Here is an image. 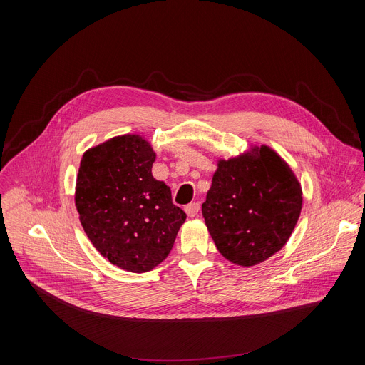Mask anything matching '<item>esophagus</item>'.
I'll return each mask as SVG.
<instances>
[{
    "instance_id": "esophagus-1",
    "label": "esophagus",
    "mask_w": 365,
    "mask_h": 365,
    "mask_svg": "<svg viewBox=\"0 0 365 365\" xmlns=\"http://www.w3.org/2000/svg\"><path fill=\"white\" fill-rule=\"evenodd\" d=\"M199 210H200V205L197 203V202H193V203H189V205H186L185 206V212L187 214V217H196L197 215V212H199Z\"/></svg>"
}]
</instances>
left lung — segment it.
Masks as SVG:
<instances>
[{
	"label": "left lung",
	"mask_w": 365,
	"mask_h": 365,
	"mask_svg": "<svg viewBox=\"0 0 365 365\" xmlns=\"http://www.w3.org/2000/svg\"><path fill=\"white\" fill-rule=\"evenodd\" d=\"M302 210V189L292 169L267 145L220 160L202 215L218 251L250 267L277 252Z\"/></svg>",
	"instance_id": "obj_1"
}]
</instances>
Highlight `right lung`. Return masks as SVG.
<instances>
[{
    "label": "right lung",
    "instance_id": "add662e5",
    "mask_svg": "<svg viewBox=\"0 0 365 365\" xmlns=\"http://www.w3.org/2000/svg\"><path fill=\"white\" fill-rule=\"evenodd\" d=\"M154 160L143 137L118 135L85 151L76 179L83 231L101 255L131 273L159 266L186 220L170 187L153 178Z\"/></svg>",
    "mask_w": 365,
    "mask_h": 365
}]
</instances>
